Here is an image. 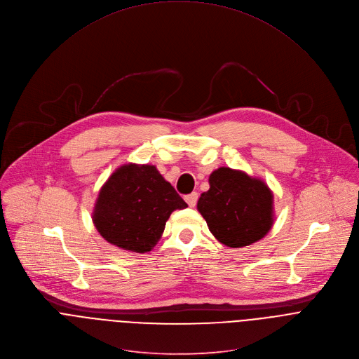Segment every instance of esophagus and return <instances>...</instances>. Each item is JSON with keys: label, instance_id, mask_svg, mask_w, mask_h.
<instances>
[{"label": "esophagus", "instance_id": "obj_1", "mask_svg": "<svg viewBox=\"0 0 359 359\" xmlns=\"http://www.w3.org/2000/svg\"><path fill=\"white\" fill-rule=\"evenodd\" d=\"M184 200H186V203H187L190 207H194V205L197 204V200H198V194H197L196 191H193V193H190V194L184 196Z\"/></svg>", "mask_w": 359, "mask_h": 359}]
</instances>
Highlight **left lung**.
I'll return each mask as SVG.
<instances>
[{"label":"left lung","mask_w":359,"mask_h":359,"mask_svg":"<svg viewBox=\"0 0 359 359\" xmlns=\"http://www.w3.org/2000/svg\"><path fill=\"white\" fill-rule=\"evenodd\" d=\"M273 196L268 186L248 175L219 168L210 176L197 208L219 243L231 248L251 245L272 228Z\"/></svg>","instance_id":"8db88e82"}]
</instances>
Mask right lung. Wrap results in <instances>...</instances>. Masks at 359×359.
Listing matches in <instances>:
<instances>
[{"label":"right lung","instance_id":"obj_1","mask_svg":"<svg viewBox=\"0 0 359 359\" xmlns=\"http://www.w3.org/2000/svg\"><path fill=\"white\" fill-rule=\"evenodd\" d=\"M186 207L155 166L126 165L102 186L93 218L109 244L144 254L159 241L172 211Z\"/></svg>","mask_w":359,"mask_h":359}]
</instances>
